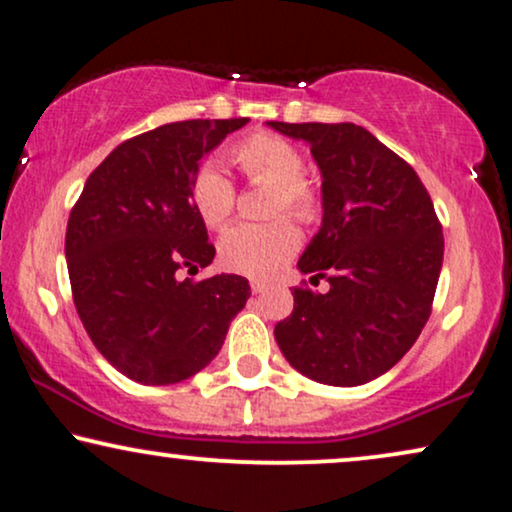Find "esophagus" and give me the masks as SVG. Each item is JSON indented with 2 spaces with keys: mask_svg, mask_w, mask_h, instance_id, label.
<instances>
[{
  "mask_svg": "<svg viewBox=\"0 0 512 512\" xmlns=\"http://www.w3.org/2000/svg\"><path fill=\"white\" fill-rule=\"evenodd\" d=\"M268 282H261V280H254L251 282V292L254 294H263V292H268Z\"/></svg>",
  "mask_w": 512,
  "mask_h": 512,
  "instance_id": "obj_1",
  "label": "esophagus"
}]
</instances>
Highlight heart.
<instances>
[{
	"label": "heart",
	"mask_w": 512,
	"mask_h": 512,
	"mask_svg": "<svg viewBox=\"0 0 512 512\" xmlns=\"http://www.w3.org/2000/svg\"><path fill=\"white\" fill-rule=\"evenodd\" d=\"M232 161L251 182L273 187L268 211L292 213L301 223H311L320 213V194L301 178L304 159L292 142L270 132H254L230 151ZM194 211L204 225L220 230L235 211V185L213 163H204L189 187ZM299 246V232L289 218H275L266 225H237L218 244L220 263L232 273L266 280L275 275Z\"/></svg>",
	"instance_id": "heart-1"
}]
</instances>
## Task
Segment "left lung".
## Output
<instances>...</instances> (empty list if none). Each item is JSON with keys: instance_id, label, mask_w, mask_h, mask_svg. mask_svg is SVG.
<instances>
[{"instance_id": "1", "label": "left lung", "mask_w": 512, "mask_h": 512, "mask_svg": "<svg viewBox=\"0 0 512 512\" xmlns=\"http://www.w3.org/2000/svg\"><path fill=\"white\" fill-rule=\"evenodd\" d=\"M304 140L323 175V225L299 258L325 294L294 289L275 325L292 368L320 384L358 387L394 368L432 313L444 237L418 173L353 123H277Z\"/></svg>"}]
</instances>
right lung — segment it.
<instances>
[{
	"label": "right lung",
	"mask_w": 512,
	"mask_h": 512,
	"mask_svg": "<svg viewBox=\"0 0 512 512\" xmlns=\"http://www.w3.org/2000/svg\"><path fill=\"white\" fill-rule=\"evenodd\" d=\"M249 118L180 121L118 144L66 227L73 301L92 344L140 384H175L218 356L251 296L242 275L180 280L216 256L189 199L199 161Z\"/></svg>",
	"instance_id": "add662e5"
}]
</instances>
